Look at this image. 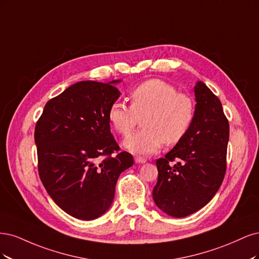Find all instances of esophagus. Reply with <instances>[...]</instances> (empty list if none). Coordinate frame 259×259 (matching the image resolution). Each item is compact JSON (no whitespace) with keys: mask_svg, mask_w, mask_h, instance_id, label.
Returning a JSON list of instances; mask_svg holds the SVG:
<instances>
[{"mask_svg":"<svg viewBox=\"0 0 259 259\" xmlns=\"http://www.w3.org/2000/svg\"><path fill=\"white\" fill-rule=\"evenodd\" d=\"M135 161H136L137 163H145V162H146V159H144V158H142V157H136V158H135Z\"/></svg>","mask_w":259,"mask_h":259,"instance_id":"obj_1","label":"esophagus"}]
</instances>
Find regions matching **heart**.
<instances>
[{
	"mask_svg": "<svg viewBox=\"0 0 259 259\" xmlns=\"http://www.w3.org/2000/svg\"><path fill=\"white\" fill-rule=\"evenodd\" d=\"M130 101L131 105L113 102L108 108V119L116 132L126 137L139 117H143V129L123 142V146L133 154L149 156L159 151L163 143H179L194 120L193 99L161 79L141 82L131 91Z\"/></svg>",
	"mask_w": 259,
	"mask_h": 259,
	"instance_id": "1",
	"label": "heart"
}]
</instances>
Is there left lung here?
<instances>
[{"instance_id": "8db88e82", "label": "left lung", "mask_w": 259, "mask_h": 259, "mask_svg": "<svg viewBox=\"0 0 259 259\" xmlns=\"http://www.w3.org/2000/svg\"><path fill=\"white\" fill-rule=\"evenodd\" d=\"M195 97L189 130L164 158L156 161L158 181L153 199L162 212L177 219L210 202L226 172L229 123L222 103L203 81H197Z\"/></svg>"}]
</instances>
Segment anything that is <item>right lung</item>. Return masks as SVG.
Segmentation results:
<instances>
[{
    "mask_svg": "<svg viewBox=\"0 0 259 259\" xmlns=\"http://www.w3.org/2000/svg\"><path fill=\"white\" fill-rule=\"evenodd\" d=\"M78 81L46 103L36 122L38 174L48 195L75 219L91 221L110 208L119 175L133 157L119 153L108 108L120 96L114 86Z\"/></svg>",
    "mask_w": 259,
    "mask_h": 259,
    "instance_id": "add662e5",
    "label": "right lung"
}]
</instances>
